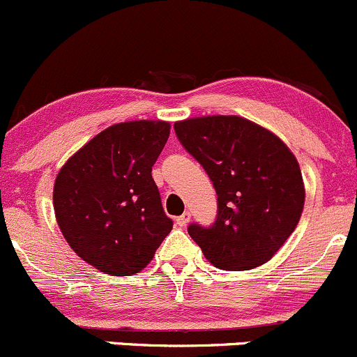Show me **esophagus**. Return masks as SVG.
Listing matches in <instances>:
<instances>
[{
	"instance_id": "34e87169",
	"label": "esophagus",
	"mask_w": 357,
	"mask_h": 357,
	"mask_svg": "<svg viewBox=\"0 0 357 357\" xmlns=\"http://www.w3.org/2000/svg\"><path fill=\"white\" fill-rule=\"evenodd\" d=\"M190 223V213H183L182 216L177 218V225L180 228H183V226H187Z\"/></svg>"
}]
</instances>
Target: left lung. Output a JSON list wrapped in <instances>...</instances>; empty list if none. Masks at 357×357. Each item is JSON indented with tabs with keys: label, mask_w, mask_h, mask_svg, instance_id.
Listing matches in <instances>:
<instances>
[{
	"label": "left lung",
	"mask_w": 357,
	"mask_h": 357,
	"mask_svg": "<svg viewBox=\"0 0 357 357\" xmlns=\"http://www.w3.org/2000/svg\"><path fill=\"white\" fill-rule=\"evenodd\" d=\"M174 128L218 194L214 225H190L189 235L220 269L266 264L294 231L305 206L296 156L281 137L240 116L190 117Z\"/></svg>",
	"instance_id": "left-lung-1"
}]
</instances>
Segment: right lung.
I'll return each mask as SVG.
<instances>
[{
    "instance_id": "obj_1",
    "label": "right lung",
    "mask_w": 357,
    "mask_h": 357,
    "mask_svg": "<svg viewBox=\"0 0 357 357\" xmlns=\"http://www.w3.org/2000/svg\"><path fill=\"white\" fill-rule=\"evenodd\" d=\"M170 122L129 121L103 129L61 167L52 204L64 240L110 275L137 274L172 231L151 167Z\"/></svg>"
}]
</instances>
